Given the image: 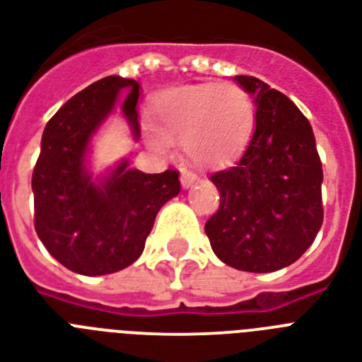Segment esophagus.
Returning <instances> with one entry per match:
<instances>
[{
	"instance_id": "esophagus-1",
	"label": "esophagus",
	"mask_w": 362,
	"mask_h": 362,
	"mask_svg": "<svg viewBox=\"0 0 362 362\" xmlns=\"http://www.w3.org/2000/svg\"><path fill=\"white\" fill-rule=\"evenodd\" d=\"M197 180V175L195 173H191V171H182L180 175V182H182V186L184 187H189L193 182Z\"/></svg>"
}]
</instances>
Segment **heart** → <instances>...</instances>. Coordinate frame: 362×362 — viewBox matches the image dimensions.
<instances>
[{
  "label": "heart",
  "instance_id": "obj_1",
  "mask_svg": "<svg viewBox=\"0 0 362 362\" xmlns=\"http://www.w3.org/2000/svg\"><path fill=\"white\" fill-rule=\"evenodd\" d=\"M148 145L182 143L195 165L221 167L245 148L255 128V102L236 83H201L161 93L151 111Z\"/></svg>",
  "mask_w": 362,
  "mask_h": 362
}]
</instances>
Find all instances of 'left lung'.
<instances>
[{"mask_svg":"<svg viewBox=\"0 0 362 362\" xmlns=\"http://www.w3.org/2000/svg\"><path fill=\"white\" fill-rule=\"evenodd\" d=\"M236 81L255 96L257 126L236 165L211 175L221 201L204 232L228 266L277 272L310 247L324 223L322 161L292 100L252 76Z\"/></svg>","mask_w":362,"mask_h":362,"instance_id":"left-lung-1","label":"left lung"}]
</instances>
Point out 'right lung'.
I'll return each instance as SVG.
<instances>
[{
    "mask_svg": "<svg viewBox=\"0 0 362 362\" xmlns=\"http://www.w3.org/2000/svg\"><path fill=\"white\" fill-rule=\"evenodd\" d=\"M130 89L120 111L139 139V83L110 76L89 85L48 120L33 169L35 230L55 260L79 275H107L141 257L160 208L180 193L178 171L146 175L122 161L95 182L85 167L89 141Z\"/></svg>",
    "mask_w": 362,
    "mask_h": 362,
    "instance_id": "add662e5",
    "label": "right lung"
}]
</instances>
